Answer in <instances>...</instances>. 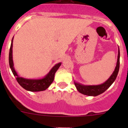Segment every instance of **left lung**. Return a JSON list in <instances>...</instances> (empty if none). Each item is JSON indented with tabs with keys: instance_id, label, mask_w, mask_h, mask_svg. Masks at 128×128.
Returning <instances> with one entry per match:
<instances>
[{
	"instance_id": "1",
	"label": "left lung",
	"mask_w": 128,
	"mask_h": 128,
	"mask_svg": "<svg viewBox=\"0 0 128 128\" xmlns=\"http://www.w3.org/2000/svg\"><path fill=\"white\" fill-rule=\"evenodd\" d=\"M120 48L118 47V59H117L116 66L115 67V69H114V70L113 71V74L111 75L110 77L104 83L100 85H96V86H86V85L81 84L74 81V84L76 86V88H77V90L80 93L84 94V95L94 96L100 95L102 93H104V92H105L112 86V84L114 82V80L116 78L120 69Z\"/></svg>"
}]
</instances>
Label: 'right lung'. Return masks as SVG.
Instances as JSON below:
<instances>
[{
	"label": "right lung",
	"instance_id": "obj_1",
	"mask_svg": "<svg viewBox=\"0 0 128 128\" xmlns=\"http://www.w3.org/2000/svg\"><path fill=\"white\" fill-rule=\"evenodd\" d=\"M13 37L12 40L11 46H10V51H9V65L11 69L14 76L16 77V81L18 83L28 91L30 92H40L43 91L47 89L50 87V85L53 82L54 78V75L58 69L61 65V62L55 64L50 71L42 78H38V79H30V78H25L24 77H20L18 75L17 72L14 68V61H13V55H12V47H13Z\"/></svg>",
	"mask_w": 128,
	"mask_h": 128
}]
</instances>
